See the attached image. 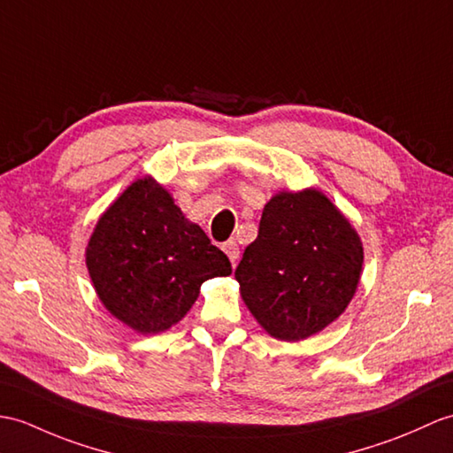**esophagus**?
Here are the masks:
<instances>
[{"mask_svg": "<svg viewBox=\"0 0 453 453\" xmlns=\"http://www.w3.org/2000/svg\"><path fill=\"white\" fill-rule=\"evenodd\" d=\"M224 252H226V255H227V258L231 260V265L235 266V262L239 260V255H241V250H239L237 241H235V239H229L227 243H224Z\"/></svg>", "mask_w": 453, "mask_h": 453, "instance_id": "1", "label": "esophagus"}]
</instances>
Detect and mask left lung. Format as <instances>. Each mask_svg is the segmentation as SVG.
I'll list each match as a JSON object with an SVG mask.
<instances>
[{
    "label": "left lung",
    "mask_w": 453,
    "mask_h": 453,
    "mask_svg": "<svg viewBox=\"0 0 453 453\" xmlns=\"http://www.w3.org/2000/svg\"><path fill=\"white\" fill-rule=\"evenodd\" d=\"M363 258L357 229L322 191H278L235 280L262 330L301 342L342 317L359 288Z\"/></svg>",
    "instance_id": "left-lung-1"
}]
</instances>
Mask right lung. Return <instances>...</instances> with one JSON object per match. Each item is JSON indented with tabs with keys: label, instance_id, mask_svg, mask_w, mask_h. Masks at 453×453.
I'll list each match as a JSON object with an SVG mask.
<instances>
[{
	"label": "right lung",
	"instance_id": "1",
	"mask_svg": "<svg viewBox=\"0 0 453 453\" xmlns=\"http://www.w3.org/2000/svg\"><path fill=\"white\" fill-rule=\"evenodd\" d=\"M84 257L100 303L142 335L170 330L206 280L231 274L229 258L152 175L136 179L104 210Z\"/></svg>",
	"mask_w": 453,
	"mask_h": 453
}]
</instances>
